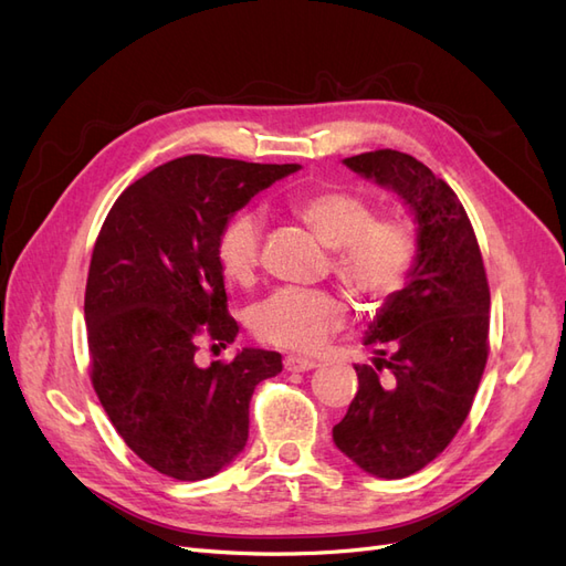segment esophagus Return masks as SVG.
Returning a JSON list of instances; mask_svg holds the SVG:
<instances>
[{
    "instance_id": "obj_1",
    "label": "esophagus",
    "mask_w": 566,
    "mask_h": 566,
    "mask_svg": "<svg viewBox=\"0 0 566 566\" xmlns=\"http://www.w3.org/2000/svg\"><path fill=\"white\" fill-rule=\"evenodd\" d=\"M283 364H285V370H290V373H304V370H312V368H316V361H314V358L297 356V354H287Z\"/></svg>"
}]
</instances>
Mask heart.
<instances>
[{"label":"heart","instance_id":"obj_1","mask_svg":"<svg viewBox=\"0 0 566 566\" xmlns=\"http://www.w3.org/2000/svg\"><path fill=\"white\" fill-rule=\"evenodd\" d=\"M297 214L333 248L335 276L358 295L401 287L416 262V238L399 219L375 217L373 205L352 191H314L295 202ZM264 217L238 210L217 235V262L235 283H248L262 254ZM252 331L266 345L318 352L345 328L347 306L328 290L279 287L254 304Z\"/></svg>","mask_w":566,"mask_h":566}]
</instances>
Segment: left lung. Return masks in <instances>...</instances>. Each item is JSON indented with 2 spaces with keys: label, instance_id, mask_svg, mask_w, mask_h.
I'll list each match as a JSON object with an SVG mask.
<instances>
[{
  "label": "left lung",
  "instance_id": "1",
  "mask_svg": "<svg viewBox=\"0 0 566 566\" xmlns=\"http://www.w3.org/2000/svg\"><path fill=\"white\" fill-rule=\"evenodd\" d=\"M345 163L394 188L418 221L416 266L364 339L378 358L354 366L356 397L333 427L358 468L401 479L430 465L470 413L489 358L491 293L472 221L447 181L391 148Z\"/></svg>",
  "mask_w": 566,
  "mask_h": 566
}]
</instances>
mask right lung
<instances>
[{
    "label": "right lung",
    "instance_id": "add662e5",
    "mask_svg": "<svg viewBox=\"0 0 566 566\" xmlns=\"http://www.w3.org/2000/svg\"><path fill=\"white\" fill-rule=\"evenodd\" d=\"M295 169L184 156L129 184L96 235L84 290L92 387L127 447L179 482L243 451L254 387L283 370L279 352L243 349L208 368L196 354L238 333L217 262L221 227Z\"/></svg>",
    "mask_w": 566,
    "mask_h": 566
}]
</instances>
